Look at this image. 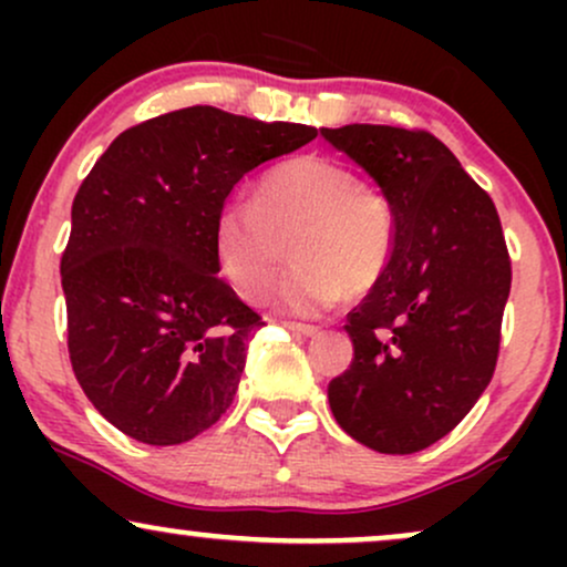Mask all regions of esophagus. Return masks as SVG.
<instances>
[{"mask_svg": "<svg viewBox=\"0 0 567 567\" xmlns=\"http://www.w3.org/2000/svg\"><path fill=\"white\" fill-rule=\"evenodd\" d=\"M285 328L292 330V333H298V336H306V338L320 336V328H315V324H303V322H285Z\"/></svg>", "mask_w": 567, "mask_h": 567, "instance_id": "1", "label": "esophagus"}]
</instances>
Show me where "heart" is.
<instances>
[{"mask_svg": "<svg viewBox=\"0 0 567 567\" xmlns=\"http://www.w3.org/2000/svg\"><path fill=\"white\" fill-rule=\"evenodd\" d=\"M292 245L298 266L275 290L279 309L320 315L368 292L394 252V213L343 162L306 154L271 171L256 197L220 207L213 224L218 275L239 296H264Z\"/></svg>", "mask_w": 567, "mask_h": 567, "instance_id": "1", "label": "heart"}]
</instances>
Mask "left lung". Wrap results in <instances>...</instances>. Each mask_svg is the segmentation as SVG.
I'll list each match as a JSON object with an SVG mask.
<instances>
[{
  "label": "left lung",
  "instance_id": "1",
  "mask_svg": "<svg viewBox=\"0 0 567 567\" xmlns=\"http://www.w3.org/2000/svg\"><path fill=\"white\" fill-rule=\"evenodd\" d=\"M320 133L379 184L394 213L392 261L349 315L354 360L330 381V410L373 451L419 453L458 426L496 370L512 288L496 205L424 130Z\"/></svg>",
  "mask_w": 567,
  "mask_h": 567
}]
</instances>
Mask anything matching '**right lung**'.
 <instances>
[{
	"mask_svg": "<svg viewBox=\"0 0 567 567\" xmlns=\"http://www.w3.org/2000/svg\"><path fill=\"white\" fill-rule=\"evenodd\" d=\"M315 138L188 106L116 135L82 181L61 258L71 368L127 437L181 445L231 405L264 322L218 277L213 224L247 173Z\"/></svg>",
	"mask_w": 567,
	"mask_h": 567,
	"instance_id": "right-lung-1",
	"label": "right lung"
}]
</instances>
